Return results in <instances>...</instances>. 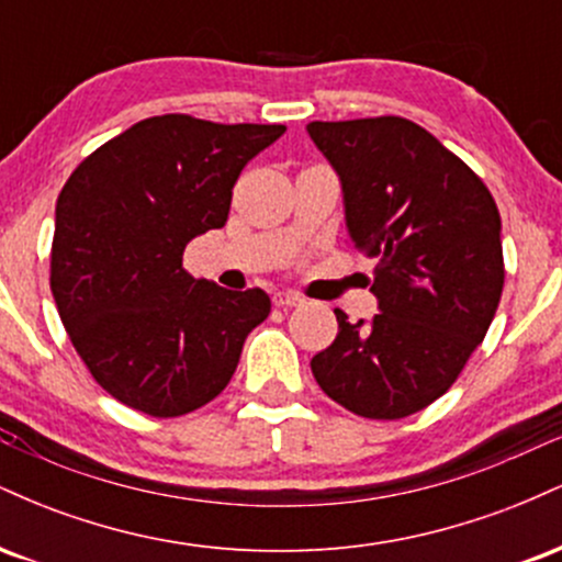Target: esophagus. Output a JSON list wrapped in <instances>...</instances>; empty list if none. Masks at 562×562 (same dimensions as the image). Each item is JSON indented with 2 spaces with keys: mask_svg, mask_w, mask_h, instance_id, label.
<instances>
[{
  "mask_svg": "<svg viewBox=\"0 0 562 562\" xmlns=\"http://www.w3.org/2000/svg\"><path fill=\"white\" fill-rule=\"evenodd\" d=\"M272 301H274V306H280V308L301 306V303H303L301 295L293 293V290H277V293L272 295Z\"/></svg>",
  "mask_w": 562,
  "mask_h": 562,
  "instance_id": "obj_1",
  "label": "esophagus"
}]
</instances>
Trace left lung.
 <instances>
[{
	"label": "left lung",
	"mask_w": 562,
	"mask_h": 562,
	"mask_svg": "<svg viewBox=\"0 0 562 562\" xmlns=\"http://www.w3.org/2000/svg\"><path fill=\"white\" fill-rule=\"evenodd\" d=\"M344 190L353 248L375 259L370 322H348L312 359L319 389L353 415L398 420L451 389L505 285L502 218L486 184L398 115L312 121Z\"/></svg>",
	"instance_id": "obj_1"
}]
</instances>
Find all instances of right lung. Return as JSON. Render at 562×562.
<instances>
[{
  "label": "right lung",
  "mask_w": 562,
  "mask_h": 562,
  "mask_svg": "<svg viewBox=\"0 0 562 562\" xmlns=\"http://www.w3.org/2000/svg\"><path fill=\"white\" fill-rule=\"evenodd\" d=\"M282 134V124L156 115L70 173L55 205L49 285L70 344L121 404L179 417L227 389L272 301L261 288L195 280L182 254L227 224L245 164Z\"/></svg>",
  "instance_id": "1"
}]
</instances>
